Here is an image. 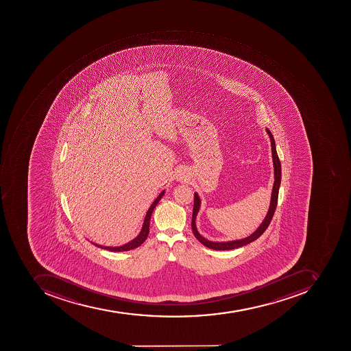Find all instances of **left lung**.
<instances>
[{"label":"left lung","instance_id":"left-lung-1","mask_svg":"<svg viewBox=\"0 0 351 351\" xmlns=\"http://www.w3.org/2000/svg\"><path fill=\"white\" fill-rule=\"evenodd\" d=\"M266 130L271 141V150H272V159H274V188H272V193H271L270 207H269L268 213L265 217L264 221L259 225V228L253 234H250L249 237L243 238V239L232 240V241H210V240L204 238L198 232L197 228H196V215H197L199 207H201V198L195 192L194 193L193 215H192V230H193L196 239L201 242L202 244H204L205 247L213 250H232L243 247V245H247V244L251 243V242L255 241L257 238L261 237V234H264L265 230L268 228L269 224H270L272 217L274 215V211H276V205H278V190H280V178H282V169H280V159H278V153H276V142H274V136H272V133L270 132L268 128Z\"/></svg>","mask_w":351,"mask_h":351}]
</instances>
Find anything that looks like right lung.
Listing matches in <instances>:
<instances>
[{"mask_svg": "<svg viewBox=\"0 0 351 351\" xmlns=\"http://www.w3.org/2000/svg\"><path fill=\"white\" fill-rule=\"evenodd\" d=\"M165 190H163V191L159 194V196L156 198L155 201H154V203L152 204V206H150L147 213H146L145 219H144L142 230H141L140 234H138V236L134 238V239L127 242L126 244H123V245H121V247H106V245H100V244L94 243V242H92V243L94 244V245H96V247H101V249L104 250H109V251L111 252L130 251V250L136 249V247H140L141 244L145 241L146 238H147L148 232H149L150 217H152V213H153L154 209H155L157 204L159 203L160 199H161L162 196L165 195Z\"/></svg>", "mask_w": 351, "mask_h": 351, "instance_id": "1", "label": "right lung"}]
</instances>
